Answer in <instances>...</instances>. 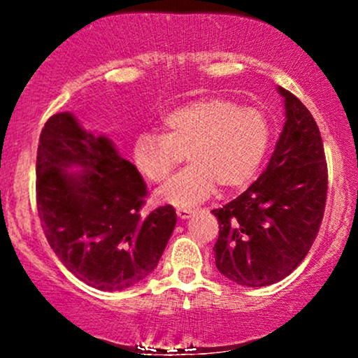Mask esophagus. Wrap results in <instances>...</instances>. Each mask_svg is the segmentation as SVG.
<instances>
[{
    "instance_id": "1",
    "label": "esophagus",
    "mask_w": 358,
    "mask_h": 358,
    "mask_svg": "<svg viewBox=\"0 0 358 358\" xmlns=\"http://www.w3.org/2000/svg\"><path fill=\"white\" fill-rule=\"evenodd\" d=\"M193 213H195V212H193L192 208H176V215H178L182 220L190 219Z\"/></svg>"
}]
</instances>
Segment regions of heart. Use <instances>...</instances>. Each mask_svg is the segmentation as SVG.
I'll return each instance as SVG.
<instances>
[{"label": "heart", "instance_id": "1", "mask_svg": "<svg viewBox=\"0 0 358 358\" xmlns=\"http://www.w3.org/2000/svg\"><path fill=\"white\" fill-rule=\"evenodd\" d=\"M271 143V122L257 108L224 97H202L176 106L158 121V134H138L131 159L138 173L162 183L173 170L178 153L185 168L156 192L159 203L192 207L222 188L248 185L264 162Z\"/></svg>", "mask_w": 358, "mask_h": 358}]
</instances>
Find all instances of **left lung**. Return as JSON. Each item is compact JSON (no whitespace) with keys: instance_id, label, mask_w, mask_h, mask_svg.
<instances>
[{"instance_id":"8db88e82","label":"left lung","mask_w":358,"mask_h":358,"mask_svg":"<svg viewBox=\"0 0 358 358\" xmlns=\"http://www.w3.org/2000/svg\"><path fill=\"white\" fill-rule=\"evenodd\" d=\"M278 92L286 121L268 166L242 195L212 210L220 225L215 266L241 286H269L293 273L313 244L327 202L318 126L296 96Z\"/></svg>"}]
</instances>
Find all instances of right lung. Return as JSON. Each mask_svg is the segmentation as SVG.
Masks as SVG:
<instances>
[{
	"label": "right lung",
	"mask_w": 358,
	"mask_h": 358,
	"mask_svg": "<svg viewBox=\"0 0 358 358\" xmlns=\"http://www.w3.org/2000/svg\"><path fill=\"white\" fill-rule=\"evenodd\" d=\"M77 169V172H71ZM148 192L133 163L72 113L45 122L36 151V207L48 244L73 276L122 291L158 266L176 224L171 205L141 217Z\"/></svg>",
	"instance_id": "add662e5"
}]
</instances>
